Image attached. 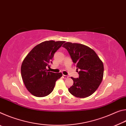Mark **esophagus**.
Wrapping results in <instances>:
<instances>
[{
	"label": "esophagus",
	"instance_id": "34e87169",
	"mask_svg": "<svg viewBox=\"0 0 126 126\" xmlns=\"http://www.w3.org/2000/svg\"><path fill=\"white\" fill-rule=\"evenodd\" d=\"M63 77L64 78V79H66V78H68V76H65V75H63Z\"/></svg>",
	"mask_w": 126,
	"mask_h": 126
}]
</instances>
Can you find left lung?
<instances>
[{"label":"left lung","instance_id":"obj_1","mask_svg":"<svg viewBox=\"0 0 126 126\" xmlns=\"http://www.w3.org/2000/svg\"><path fill=\"white\" fill-rule=\"evenodd\" d=\"M63 47L68 50L76 65L79 77H71L73 84L68 91L74 96H90L98 88L103 77L104 67L102 61L93 49L83 44L67 42Z\"/></svg>","mask_w":126,"mask_h":126}]
</instances>
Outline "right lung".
<instances>
[{"mask_svg":"<svg viewBox=\"0 0 126 126\" xmlns=\"http://www.w3.org/2000/svg\"><path fill=\"white\" fill-rule=\"evenodd\" d=\"M64 41L49 40L34 47L24 58L21 66V75L27 89L33 95L45 97L54 89L55 82L61 73L48 72L47 68L52 63L54 53Z\"/></svg>","mask_w":126,"mask_h":126,"instance_id":"obj_1","label":"right lung"}]
</instances>
